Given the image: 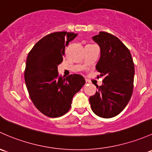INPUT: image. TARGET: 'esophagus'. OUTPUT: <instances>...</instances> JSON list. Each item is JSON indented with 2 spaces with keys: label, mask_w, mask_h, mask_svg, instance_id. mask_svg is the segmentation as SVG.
<instances>
[{
  "label": "esophagus",
  "mask_w": 152,
  "mask_h": 152,
  "mask_svg": "<svg viewBox=\"0 0 152 152\" xmlns=\"http://www.w3.org/2000/svg\"><path fill=\"white\" fill-rule=\"evenodd\" d=\"M85 81H86V84H89V83H90V82H89V81L87 80V79H86Z\"/></svg>",
  "instance_id": "34e87169"
}]
</instances>
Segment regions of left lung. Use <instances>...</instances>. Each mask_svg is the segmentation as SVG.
I'll list each match as a JSON object with an SVG mask.
<instances>
[{
  "label": "left lung",
  "mask_w": 152,
  "mask_h": 152,
  "mask_svg": "<svg viewBox=\"0 0 152 152\" xmlns=\"http://www.w3.org/2000/svg\"><path fill=\"white\" fill-rule=\"evenodd\" d=\"M92 38L100 49L96 70L103 81L101 86H96L97 91L89 100L92 111L108 119L122 112L130 101L135 67L129 49L116 36L100 32Z\"/></svg>",
  "instance_id": "1"
}]
</instances>
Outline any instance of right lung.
I'll return each instance as SVG.
<instances>
[{
    "label": "right lung",
    "mask_w": 152,
    "mask_h": 152,
    "mask_svg": "<svg viewBox=\"0 0 152 152\" xmlns=\"http://www.w3.org/2000/svg\"><path fill=\"white\" fill-rule=\"evenodd\" d=\"M77 33L56 32L44 36L28 54L25 81L35 106L49 117H59L71 108L72 100L85 84L84 77L71 74L59 77L57 68L63 62L65 48Z\"/></svg>",
    "instance_id": "add662e5"
}]
</instances>
